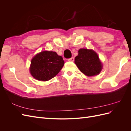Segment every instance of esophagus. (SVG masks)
Here are the masks:
<instances>
[{"label": "esophagus", "instance_id": "34e87169", "mask_svg": "<svg viewBox=\"0 0 131 131\" xmlns=\"http://www.w3.org/2000/svg\"><path fill=\"white\" fill-rule=\"evenodd\" d=\"M74 60V57H72V58H69V59H68V61H70V62H73Z\"/></svg>", "mask_w": 131, "mask_h": 131}]
</instances>
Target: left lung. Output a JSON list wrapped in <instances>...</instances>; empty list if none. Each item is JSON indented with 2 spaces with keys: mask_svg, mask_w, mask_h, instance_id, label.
I'll use <instances>...</instances> for the list:
<instances>
[{
  "mask_svg": "<svg viewBox=\"0 0 131 131\" xmlns=\"http://www.w3.org/2000/svg\"><path fill=\"white\" fill-rule=\"evenodd\" d=\"M75 63L81 72L88 77L97 75L102 69L97 53L92 50L80 49L75 58Z\"/></svg>",
  "mask_w": 131,
  "mask_h": 131,
  "instance_id": "obj_1",
  "label": "left lung"
}]
</instances>
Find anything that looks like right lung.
I'll list each match as a JSON object with an SVG mask.
<instances>
[{"mask_svg":"<svg viewBox=\"0 0 131 131\" xmlns=\"http://www.w3.org/2000/svg\"><path fill=\"white\" fill-rule=\"evenodd\" d=\"M64 62L56 52L43 51L37 54L31 61L30 73L39 81H48L60 72Z\"/></svg>","mask_w":131,"mask_h":131,"instance_id":"1","label":"right lung"}]
</instances>
